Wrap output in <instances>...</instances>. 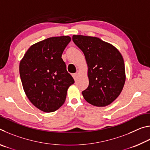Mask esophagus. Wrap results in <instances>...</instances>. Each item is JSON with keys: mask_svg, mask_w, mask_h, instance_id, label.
Masks as SVG:
<instances>
[{"mask_svg": "<svg viewBox=\"0 0 150 150\" xmlns=\"http://www.w3.org/2000/svg\"><path fill=\"white\" fill-rule=\"evenodd\" d=\"M72 76H73V79H75V80H76V79H77V76H78V73H73V74L72 75Z\"/></svg>", "mask_w": 150, "mask_h": 150, "instance_id": "34e87169", "label": "esophagus"}]
</instances>
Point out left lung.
Masks as SVG:
<instances>
[{"label": "left lung", "instance_id": "1", "mask_svg": "<svg viewBox=\"0 0 150 150\" xmlns=\"http://www.w3.org/2000/svg\"><path fill=\"white\" fill-rule=\"evenodd\" d=\"M73 41L85 55L89 84L82 92L85 100L96 106L110 105L125 83L123 57L113 45L98 38L73 35Z\"/></svg>", "mask_w": 150, "mask_h": 150}]
</instances>
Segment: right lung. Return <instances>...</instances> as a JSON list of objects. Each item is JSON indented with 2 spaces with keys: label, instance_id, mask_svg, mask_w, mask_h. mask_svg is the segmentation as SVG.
Here are the masks:
<instances>
[{
  "label": "right lung",
  "instance_id": "obj_1",
  "mask_svg": "<svg viewBox=\"0 0 150 150\" xmlns=\"http://www.w3.org/2000/svg\"><path fill=\"white\" fill-rule=\"evenodd\" d=\"M69 36L52 37L32 45L20 63L24 92L35 107L45 112L57 110L64 103L74 79L62 58Z\"/></svg>",
  "mask_w": 150,
  "mask_h": 150
}]
</instances>
